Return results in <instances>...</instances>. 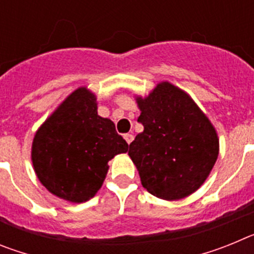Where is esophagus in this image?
I'll use <instances>...</instances> for the list:
<instances>
[{"label": "esophagus", "instance_id": "1", "mask_svg": "<svg viewBox=\"0 0 254 254\" xmlns=\"http://www.w3.org/2000/svg\"><path fill=\"white\" fill-rule=\"evenodd\" d=\"M123 137H125L126 142L128 143V145L132 142V141H133V134H132V133H126Z\"/></svg>", "mask_w": 254, "mask_h": 254}]
</instances>
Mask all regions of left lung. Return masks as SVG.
Listing matches in <instances>:
<instances>
[{"label": "left lung", "mask_w": 254, "mask_h": 254, "mask_svg": "<svg viewBox=\"0 0 254 254\" xmlns=\"http://www.w3.org/2000/svg\"><path fill=\"white\" fill-rule=\"evenodd\" d=\"M136 102L143 131L129 143L128 155L143 188L167 201L190 196L216 163V129L186 91L168 81Z\"/></svg>", "instance_id": "1"}]
</instances>
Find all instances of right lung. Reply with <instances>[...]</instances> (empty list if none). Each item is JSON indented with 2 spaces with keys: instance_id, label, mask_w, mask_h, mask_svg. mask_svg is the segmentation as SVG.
Returning <instances> with one entry per match:
<instances>
[{
  "instance_id": "right-lung-1",
  "label": "right lung",
  "mask_w": 254,
  "mask_h": 254,
  "mask_svg": "<svg viewBox=\"0 0 254 254\" xmlns=\"http://www.w3.org/2000/svg\"><path fill=\"white\" fill-rule=\"evenodd\" d=\"M116 126L98 116L95 94L78 87L40 126L31 161L40 183L69 202H85L102 187L108 161L127 152Z\"/></svg>"
}]
</instances>
